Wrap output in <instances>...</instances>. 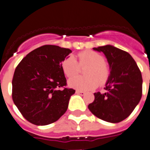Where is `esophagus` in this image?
I'll use <instances>...</instances> for the list:
<instances>
[{"label":"esophagus","mask_w":150,"mask_h":150,"mask_svg":"<svg viewBox=\"0 0 150 150\" xmlns=\"http://www.w3.org/2000/svg\"><path fill=\"white\" fill-rule=\"evenodd\" d=\"M76 93L78 94V95H82V96H83V95H86V92H84V91H79V90H76Z\"/></svg>","instance_id":"obj_1"}]
</instances>
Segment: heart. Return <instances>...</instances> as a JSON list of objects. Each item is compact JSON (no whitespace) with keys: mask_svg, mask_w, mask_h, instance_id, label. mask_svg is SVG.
<instances>
[{"mask_svg":"<svg viewBox=\"0 0 150 150\" xmlns=\"http://www.w3.org/2000/svg\"><path fill=\"white\" fill-rule=\"evenodd\" d=\"M104 57L93 50H85L77 54V61L72 55L66 57L62 62V69L67 77H71L79 73L80 67H86L84 74L86 76H74L69 79L71 88L80 91H91L98 85L104 86L109 81L111 68Z\"/></svg>","mask_w":150,"mask_h":150,"instance_id":"b5f03b06","label":"heart"}]
</instances>
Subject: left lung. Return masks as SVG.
Wrapping results in <instances>:
<instances>
[{"mask_svg": "<svg viewBox=\"0 0 150 150\" xmlns=\"http://www.w3.org/2000/svg\"><path fill=\"white\" fill-rule=\"evenodd\" d=\"M93 50L104 52L111 68V75L104 88L107 91L94 94L95 100L88 104V109L104 121L120 122L130 116L140 100L141 72L127 52L110 45Z\"/></svg>", "mask_w": 150, "mask_h": 150, "instance_id": "obj_1", "label": "left lung"}]
</instances>
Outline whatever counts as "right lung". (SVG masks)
I'll list each match as a JSON object with an SVG mask.
<instances>
[{
	"label": "right lung",
	"instance_id": "1",
	"mask_svg": "<svg viewBox=\"0 0 150 150\" xmlns=\"http://www.w3.org/2000/svg\"><path fill=\"white\" fill-rule=\"evenodd\" d=\"M71 52L69 49L44 45L29 52L17 65L12 81V98L30 123L51 124L67 111L75 90L66 88L62 62Z\"/></svg>",
	"mask_w": 150,
	"mask_h": 150
}]
</instances>
